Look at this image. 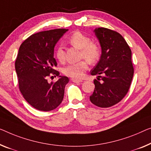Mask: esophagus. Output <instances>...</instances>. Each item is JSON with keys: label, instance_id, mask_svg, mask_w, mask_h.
Listing matches in <instances>:
<instances>
[{"label": "esophagus", "instance_id": "obj_1", "mask_svg": "<svg viewBox=\"0 0 151 151\" xmlns=\"http://www.w3.org/2000/svg\"><path fill=\"white\" fill-rule=\"evenodd\" d=\"M71 80H72V81L74 83H81L83 81H81V80H77V79H75V78H72Z\"/></svg>", "mask_w": 151, "mask_h": 151}]
</instances>
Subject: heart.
<instances>
[{
    "instance_id": "b5f03b06",
    "label": "heart",
    "mask_w": 151,
    "mask_h": 151,
    "mask_svg": "<svg viewBox=\"0 0 151 151\" xmlns=\"http://www.w3.org/2000/svg\"><path fill=\"white\" fill-rule=\"evenodd\" d=\"M69 42L76 48L81 49L80 57L85 58L89 63L96 62L100 55V47L96 42H91L89 37L76 31L69 38ZM55 55L60 62L65 60V52L63 47L60 46L56 50ZM88 66L86 60H81L75 64H70L64 67L62 73L70 77L80 79L83 77L85 71Z\"/></svg>"
}]
</instances>
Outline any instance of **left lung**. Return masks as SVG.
Listing matches in <instances>:
<instances>
[{"label": "left lung", "mask_w": 151, "mask_h": 151, "mask_svg": "<svg viewBox=\"0 0 151 151\" xmlns=\"http://www.w3.org/2000/svg\"><path fill=\"white\" fill-rule=\"evenodd\" d=\"M102 48L100 61L91 70L95 89L89 99L92 104L108 108L117 104L127 93L134 76L132 51L122 36L106 28L94 30ZM102 77V82L99 81Z\"/></svg>", "instance_id": "obj_1"}]
</instances>
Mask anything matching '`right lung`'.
<instances>
[{
	"label": "right lung",
	"mask_w": 151,
	"mask_h": 151,
	"mask_svg": "<svg viewBox=\"0 0 151 151\" xmlns=\"http://www.w3.org/2000/svg\"><path fill=\"white\" fill-rule=\"evenodd\" d=\"M66 31L60 28L37 32L19 47L15 63L19 88L27 102L39 111H52L64 98L69 79L53 69L57 66L53 53L55 44ZM51 73L60 77L55 83L47 81Z\"/></svg>",
	"instance_id": "right-lung-1"
}]
</instances>
